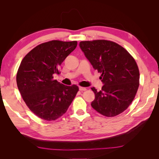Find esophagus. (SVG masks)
I'll list each match as a JSON object with an SVG mask.
<instances>
[{
  "label": "esophagus",
  "instance_id": "esophagus-1",
  "mask_svg": "<svg viewBox=\"0 0 159 159\" xmlns=\"http://www.w3.org/2000/svg\"><path fill=\"white\" fill-rule=\"evenodd\" d=\"M79 89H80V91H85L87 89H86L85 88L81 87V86H80V87H79Z\"/></svg>",
  "mask_w": 159,
  "mask_h": 159
}]
</instances>
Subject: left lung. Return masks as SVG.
<instances>
[{
    "mask_svg": "<svg viewBox=\"0 0 159 159\" xmlns=\"http://www.w3.org/2000/svg\"><path fill=\"white\" fill-rule=\"evenodd\" d=\"M80 47L93 69L102 73V90L91 88L95 93L91 107L106 117L123 113L133 102L139 85L135 60L124 48L111 41H82Z\"/></svg>",
    "mask_w": 159,
    "mask_h": 159,
    "instance_id": "obj_1",
    "label": "left lung"
}]
</instances>
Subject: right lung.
Here are the masks:
<instances>
[{"mask_svg": "<svg viewBox=\"0 0 159 159\" xmlns=\"http://www.w3.org/2000/svg\"><path fill=\"white\" fill-rule=\"evenodd\" d=\"M77 41L52 40L32 49L22 60L16 84L23 100L42 119L54 121L68 110L79 89L53 80L58 68L77 46Z\"/></svg>", "mask_w": 159, "mask_h": 159, "instance_id": "1", "label": "right lung"}]
</instances>
